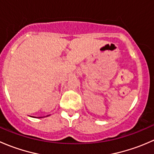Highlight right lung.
<instances>
[{"mask_svg": "<svg viewBox=\"0 0 154 154\" xmlns=\"http://www.w3.org/2000/svg\"><path fill=\"white\" fill-rule=\"evenodd\" d=\"M40 118H43V117H40Z\"/></svg>", "mask_w": 154, "mask_h": 154, "instance_id": "right-lung-1", "label": "right lung"}]
</instances>
